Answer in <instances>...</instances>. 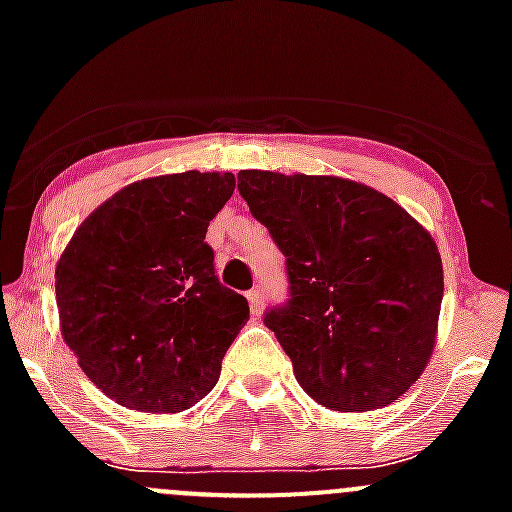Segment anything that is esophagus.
Returning <instances> with one entry per match:
<instances>
[{"instance_id":"obj_1","label":"esophagus","mask_w":512,"mask_h":512,"mask_svg":"<svg viewBox=\"0 0 512 512\" xmlns=\"http://www.w3.org/2000/svg\"><path fill=\"white\" fill-rule=\"evenodd\" d=\"M247 302H250L252 314H255V317H260L262 307H265V292H262L260 287L250 289V292H247Z\"/></svg>"}]
</instances>
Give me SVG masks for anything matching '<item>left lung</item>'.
<instances>
[{"instance_id":"obj_1","label":"left lung","mask_w":512,"mask_h":512,"mask_svg":"<svg viewBox=\"0 0 512 512\" xmlns=\"http://www.w3.org/2000/svg\"><path fill=\"white\" fill-rule=\"evenodd\" d=\"M237 190L287 257L267 312L299 386L332 411H374L416 384L438 337L441 252L379 190L337 175L240 170Z\"/></svg>"}]
</instances>
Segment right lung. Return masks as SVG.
I'll return each instance as SVG.
<instances>
[{
	"instance_id": "1",
	"label": "right lung",
	"mask_w": 512,
	"mask_h": 512,
	"mask_svg": "<svg viewBox=\"0 0 512 512\" xmlns=\"http://www.w3.org/2000/svg\"><path fill=\"white\" fill-rule=\"evenodd\" d=\"M232 190V173L136 180L98 205L61 252V337L116 404L178 414L218 384L250 319L247 299L215 277L205 242Z\"/></svg>"
}]
</instances>
